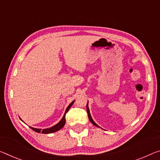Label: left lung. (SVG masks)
Returning <instances> with one entry per match:
<instances>
[{
  "label": "left lung",
  "mask_w": 160,
  "mask_h": 160,
  "mask_svg": "<svg viewBox=\"0 0 160 160\" xmlns=\"http://www.w3.org/2000/svg\"><path fill=\"white\" fill-rule=\"evenodd\" d=\"M86 108H87V112H88V118H89V120H90V121L91 122V123H92V125H94L95 126L98 127V128H100V127H99V126L97 125V124H96V123L95 122L93 121L92 117H91L90 112V110H89V108H88V103H87V106H86Z\"/></svg>",
  "instance_id": "obj_1"
}]
</instances>
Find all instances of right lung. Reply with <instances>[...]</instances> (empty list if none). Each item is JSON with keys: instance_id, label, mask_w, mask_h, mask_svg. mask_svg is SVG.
<instances>
[{"instance_id": "add662e5", "label": "right lung", "mask_w": 160, "mask_h": 160, "mask_svg": "<svg viewBox=\"0 0 160 160\" xmlns=\"http://www.w3.org/2000/svg\"><path fill=\"white\" fill-rule=\"evenodd\" d=\"M75 100H73L72 102H71L69 105L68 106V108H66V110H65V112L64 113V115H63L62 118L60 120V121L58 122L56 125L51 127V128H46V129H43V130H42V129H38V128H32V127H30V128H31L32 130H34L35 132H38L40 133L42 132V134H50V133H52V132H57L58 130H60V129L62 128L63 127H64L65 124V114H66L68 110H70V108H71V106L72 105V104L74 103ZM21 119V118H20Z\"/></svg>"}]
</instances>
